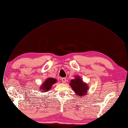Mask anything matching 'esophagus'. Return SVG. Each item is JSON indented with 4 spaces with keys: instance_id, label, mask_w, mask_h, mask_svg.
I'll return each mask as SVG.
<instances>
[{
    "instance_id": "34e87169",
    "label": "esophagus",
    "mask_w": 128,
    "mask_h": 128,
    "mask_svg": "<svg viewBox=\"0 0 128 128\" xmlns=\"http://www.w3.org/2000/svg\"><path fill=\"white\" fill-rule=\"evenodd\" d=\"M62 82H63V83H65V82L66 81V78H62Z\"/></svg>"
}]
</instances>
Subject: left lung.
<instances>
[{
    "label": "left lung",
    "instance_id": "8db88e82",
    "mask_svg": "<svg viewBox=\"0 0 128 128\" xmlns=\"http://www.w3.org/2000/svg\"><path fill=\"white\" fill-rule=\"evenodd\" d=\"M74 79L71 80L70 85L75 93L78 96L82 97L87 94L88 86L87 84L82 80L79 76H75Z\"/></svg>",
    "mask_w": 128,
    "mask_h": 128
}]
</instances>
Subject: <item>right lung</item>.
I'll list each match as a JSON object with an SVG mask.
<instances>
[{
    "instance_id": "add662e5",
    "label": "right lung",
    "mask_w": 128,
    "mask_h": 128,
    "mask_svg": "<svg viewBox=\"0 0 128 128\" xmlns=\"http://www.w3.org/2000/svg\"><path fill=\"white\" fill-rule=\"evenodd\" d=\"M56 82L57 80L52 78H49L46 79L40 87V90H41V92H45L48 91V90L52 88V85L56 83Z\"/></svg>"
}]
</instances>
